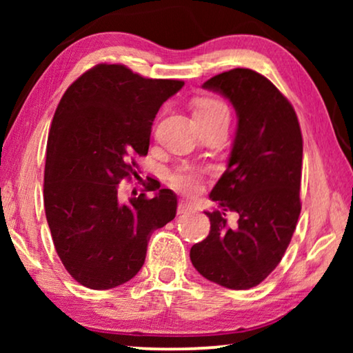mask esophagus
<instances>
[{
  "label": "esophagus",
  "mask_w": 353,
  "mask_h": 353,
  "mask_svg": "<svg viewBox=\"0 0 353 353\" xmlns=\"http://www.w3.org/2000/svg\"><path fill=\"white\" fill-rule=\"evenodd\" d=\"M192 210V204L186 201H181L180 204H178V214H188V212Z\"/></svg>",
  "instance_id": "34e87169"
}]
</instances>
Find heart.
<instances>
[{"instance_id": "heart-1", "label": "heart", "mask_w": 353, "mask_h": 353, "mask_svg": "<svg viewBox=\"0 0 353 353\" xmlns=\"http://www.w3.org/2000/svg\"><path fill=\"white\" fill-rule=\"evenodd\" d=\"M194 117L199 122H209V120L219 117H228V108L215 98H201L194 103ZM172 185L181 191H196L201 185V172L192 165H181L172 173Z\"/></svg>"}]
</instances>
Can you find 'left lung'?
<instances>
[{"label": "left lung", "instance_id": "8db88e82", "mask_svg": "<svg viewBox=\"0 0 353 353\" xmlns=\"http://www.w3.org/2000/svg\"><path fill=\"white\" fill-rule=\"evenodd\" d=\"M202 86L230 99L238 130L228 168L210 192V233L190 257L209 281L250 289L281 262L301 215V125L288 98L255 70L223 72ZM230 213L239 221L228 222Z\"/></svg>", "mask_w": 353, "mask_h": 353}]
</instances>
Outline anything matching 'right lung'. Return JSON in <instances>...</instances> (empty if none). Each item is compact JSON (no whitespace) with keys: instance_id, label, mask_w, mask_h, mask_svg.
Wrapping results in <instances>:
<instances>
[{"instance_id":"1","label":"right lung","mask_w":353,"mask_h":353,"mask_svg":"<svg viewBox=\"0 0 353 353\" xmlns=\"http://www.w3.org/2000/svg\"><path fill=\"white\" fill-rule=\"evenodd\" d=\"M181 80L144 79L120 64H98L62 96L46 148V220L70 276L90 289H112L141 270L152 231L176 215V194L154 190L128 204L119 183L137 176L161 105Z\"/></svg>"}]
</instances>
